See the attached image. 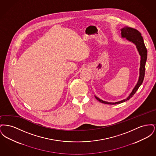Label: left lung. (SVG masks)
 Listing matches in <instances>:
<instances>
[{"instance_id": "1", "label": "left lung", "mask_w": 156, "mask_h": 156, "mask_svg": "<svg viewBox=\"0 0 156 156\" xmlns=\"http://www.w3.org/2000/svg\"><path fill=\"white\" fill-rule=\"evenodd\" d=\"M121 35L122 38H126V40H129L130 42H132L134 44L136 45V48L137 49V51L140 55L141 56L140 59V73H139V80L136 85L135 87L134 88L132 92L130 93L129 96L126 99L122 100L119 102H116L115 103L113 102H108L106 101H104L103 100L99 99V98L95 97L98 101H99L101 103L105 104H110V105H116V104H121L123 102L127 101V100H129L132 97H133L134 94L136 93V92L139 89L140 86L141 85L144 80V74H145V66L146 62L147 60V50L145 46L144 40L143 37L141 36V33L136 29H133L129 27L126 26L121 29Z\"/></svg>"}]
</instances>
